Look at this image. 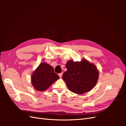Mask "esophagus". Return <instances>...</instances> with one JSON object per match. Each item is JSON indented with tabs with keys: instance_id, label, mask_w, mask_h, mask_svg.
Returning a JSON list of instances; mask_svg holds the SVG:
<instances>
[{
	"instance_id": "1",
	"label": "esophagus",
	"mask_w": 126,
	"mask_h": 126,
	"mask_svg": "<svg viewBox=\"0 0 126 126\" xmlns=\"http://www.w3.org/2000/svg\"><path fill=\"white\" fill-rule=\"evenodd\" d=\"M63 72H62V73H60L59 74V76L60 77V78H62V76H63Z\"/></svg>"
}]
</instances>
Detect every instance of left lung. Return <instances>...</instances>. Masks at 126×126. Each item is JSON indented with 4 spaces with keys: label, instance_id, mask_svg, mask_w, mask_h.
I'll return each instance as SVG.
<instances>
[{
    "label": "left lung",
    "instance_id": "left-lung-1",
    "mask_svg": "<svg viewBox=\"0 0 126 126\" xmlns=\"http://www.w3.org/2000/svg\"><path fill=\"white\" fill-rule=\"evenodd\" d=\"M67 70L63 79L71 91L81 94L90 91L96 85L99 72L96 66L83 58L81 62L70 60L66 64Z\"/></svg>",
    "mask_w": 126,
    "mask_h": 126
}]
</instances>
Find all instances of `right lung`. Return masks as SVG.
Instances as JSON below:
<instances>
[{
    "label": "right lung",
    "mask_w": 126,
    "mask_h": 126,
    "mask_svg": "<svg viewBox=\"0 0 126 126\" xmlns=\"http://www.w3.org/2000/svg\"><path fill=\"white\" fill-rule=\"evenodd\" d=\"M59 78V76L55 73L54 68L45 62L39 64L31 77L32 85L39 91L47 89Z\"/></svg>",
    "instance_id": "obj_1"
}]
</instances>
